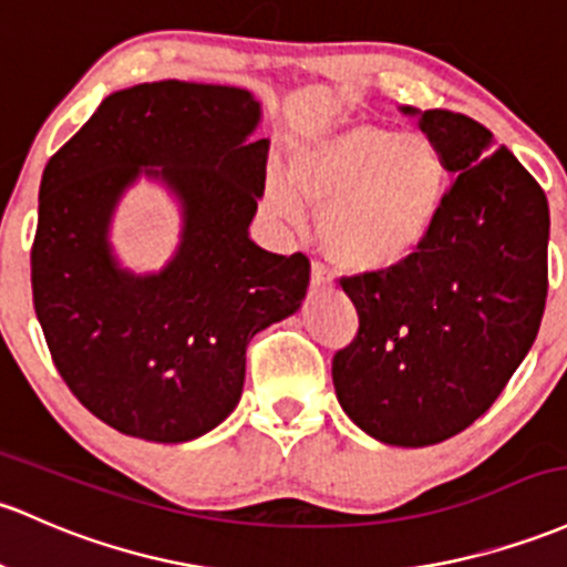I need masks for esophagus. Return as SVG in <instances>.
Masks as SVG:
<instances>
[{"label": "esophagus", "mask_w": 567, "mask_h": 567, "mask_svg": "<svg viewBox=\"0 0 567 567\" xmlns=\"http://www.w3.org/2000/svg\"><path fill=\"white\" fill-rule=\"evenodd\" d=\"M328 285H331V274H328L320 260H312V290H322Z\"/></svg>", "instance_id": "obj_1"}]
</instances>
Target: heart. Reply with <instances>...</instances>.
<instances>
[{"label": "heart", "instance_id": "heart-1", "mask_svg": "<svg viewBox=\"0 0 567 567\" xmlns=\"http://www.w3.org/2000/svg\"><path fill=\"white\" fill-rule=\"evenodd\" d=\"M446 190L450 169L427 136L354 121L298 145L288 174H269L266 204L290 223L312 207L328 258L365 274L406 264L431 239Z\"/></svg>", "mask_w": 567, "mask_h": 567}]
</instances>
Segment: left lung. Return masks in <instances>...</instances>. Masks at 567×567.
<instances>
[{
    "label": "left lung",
    "instance_id": "1",
    "mask_svg": "<svg viewBox=\"0 0 567 567\" xmlns=\"http://www.w3.org/2000/svg\"><path fill=\"white\" fill-rule=\"evenodd\" d=\"M452 172L431 239L395 269L341 279L358 336L333 354L347 416L390 446H431L476 422L536 341L549 204L474 117L401 107Z\"/></svg>",
    "mask_w": 567,
    "mask_h": 567
}]
</instances>
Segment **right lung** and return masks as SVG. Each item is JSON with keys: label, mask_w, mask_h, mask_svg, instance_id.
Here are the masks:
<instances>
[{"label": "right lung", "mask_w": 567, "mask_h": 567, "mask_svg": "<svg viewBox=\"0 0 567 567\" xmlns=\"http://www.w3.org/2000/svg\"><path fill=\"white\" fill-rule=\"evenodd\" d=\"M245 89L161 80L110 93L48 161L31 247V293L66 388L115 431L183 444L234 412L245 352L301 309L309 258L250 239L269 140ZM140 176L181 204L184 231L161 272L111 252L116 202Z\"/></svg>", "instance_id": "add662e5"}]
</instances>
